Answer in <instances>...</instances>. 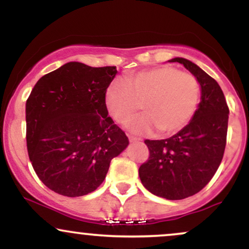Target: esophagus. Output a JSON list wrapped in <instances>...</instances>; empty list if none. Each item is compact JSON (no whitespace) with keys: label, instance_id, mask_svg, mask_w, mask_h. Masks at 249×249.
I'll return each instance as SVG.
<instances>
[{"label":"esophagus","instance_id":"1","mask_svg":"<svg viewBox=\"0 0 249 249\" xmlns=\"http://www.w3.org/2000/svg\"><path fill=\"white\" fill-rule=\"evenodd\" d=\"M128 141H130V142H142V139L130 136V137H128Z\"/></svg>","mask_w":249,"mask_h":249}]
</instances>
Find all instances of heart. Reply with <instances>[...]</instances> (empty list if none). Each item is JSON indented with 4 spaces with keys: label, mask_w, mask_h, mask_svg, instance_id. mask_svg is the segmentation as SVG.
<instances>
[{
    "label": "heart",
    "mask_w": 249,
    "mask_h": 249,
    "mask_svg": "<svg viewBox=\"0 0 249 249\" xmlns=\"http://www.w3.org/2000/svg\"><path fill=\"white\" fill-rule=\"evenodd\" d=\"M126 85L115 82L105 93L108 115L119 124L132 119L142 104L145 113L128 125L131 132L161 133L184 128L198 107L200 87L192 73L170 65L142 70L126 77Z\"/></svg>",
    "instance_id": "obj_1"
}]
</instances>
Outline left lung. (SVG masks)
Wrapping results in <instances>:
<instances>
[{
	"label": "left lung",
	"instance_id": "1",
	"mask_svg": "<svg viewBox=\"0 0 249 249\" xmlns=\"http://www.w3.org/2000/svg\"><path fill=\"white\" fill-rule=\"evenodd\" d=\"M168 62L180 63L196 77L200 103L178 133L167 139L145 141L150 157L139 167V178L154 196L181 200L201 191L218 170L225 152L230 110L220 85L201 68L182 57Z\"/></svg>",
	"mask_w": 249,
	"mask_h": 249
}]
</instances>
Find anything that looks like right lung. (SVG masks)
Masks as SVG:
<instances>
[{
    "mask_svg": "<svg viewBox=\"0 0 249 249\" xmlns=\"http://www.w3.org/2000/svg\"><path fill=\"white\" fill-rule=\"evenodd\" d=\"M116 67L65 63L36 83L25 103L27 147L34 170L53 192L82 196L104 181L128 145L108 117L105 93Z\"/></svg>",
    "mask_w": 249,
    "mask_h": 249,
    "instance_id": "right-lung-1",
    "label": "right lung"
}]
</instances>
